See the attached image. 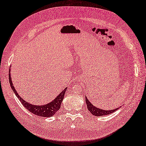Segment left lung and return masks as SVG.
I'll return each instance as SVG.
<instances>
[{"instance_id": "obj_1", "label": "left lung", "mask_w": 146, "mask_h": 146, "mask_svg": "<svg viewBox=\"0 0 146 146\" xmlns=\"http://www.w3.org/2000/svg\"><path fill=\"white\" fill-rule=\"evenodd\" d=\"M86 98V103L87 105V108L88 110L91 112V113L94 116H96V117H99V116H104V115H109L110 113H113L116 110H117L119 107L117 108V109H113V110H102L100 109L99 108H98L95 107L94 106H93L90 102L89 99L87 98L86 96H85Z\"/></svg>"}]
</instances>
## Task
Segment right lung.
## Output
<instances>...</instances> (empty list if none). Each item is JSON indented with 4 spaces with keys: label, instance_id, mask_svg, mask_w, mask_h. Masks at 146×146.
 I'll return each mask as SVG.
<instances>
[{
    "label": "right lung",
    "instance_id": "obj_1",
    "mask_svg": "<svg viewBox=\"0 0 146 146\" xmlns=\"http://www.w3.org/2000/svg\"><path fill=\"white\" fill-rule=\"evenodd\" d=\"M9 79L10 86L12 88L15 94L17 96L18 99L20 100L22 105L33 114L42 117H50L52 116L55 115V113H57V111L59 110L60 108V105L62 104V102L63 101V98H64V96L66 91L67 87L64 89V90H63L60 93V94L56 97L55 99L52 100V102L47 104H44V105L36 106L34 105V104L29 103L27 101H25V100L22 99L21 97L20 96V95L18 94L16 89H15V87L12 81V78H11L10 73V67L9 70Z\"/></svg>",
    "mask_w": 146,
    "mask_h": 146
}]
</instances>
